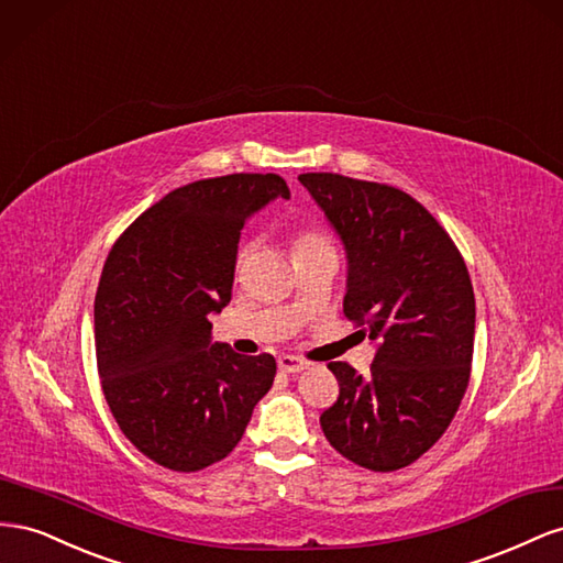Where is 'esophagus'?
Masks as SVG:
<instances>
[{
    "mask_svg": "<svg viewBox=\"0 0 563 563\" xmlns=\"http://www.w3.org/2000/svg\"><path fill=\"white\" fill-rule=\"evenodd\" d=\"M278 367L283 373H301V371H307L309 363L299 356H280Z\"/></svg>",
    "mask_w": 563,
    "mask_h": 563,
    "instance_id": "obj_1",
    "label": "esophagus"
}]
</instances>
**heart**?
Wrapping results in <instances>:
<instances>
[{
    "label": "heart",
    "mask_w": 563,
    "mask_h": 563,
    "mask_svg": "<svg viewBox=\"0 0 563 563\" xmlns=\"http://www.w3.org/2000/svg\"><path fill=\"white\" fill-rule=\"evenodd\" d=\"M325 245H330L328 238H325L323 233H320V231H316V229H309V227L299 229V231L292 235V252H295V254L309 252V250H316V247H325ZM245 254H247L245 247L238 252V264L245 260Z\"/></svg>",
    "instance_id": "heart-1"
}]
</instances>
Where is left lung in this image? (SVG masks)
Returning <instances> with one entry per match:
<instances>
[{
  "label": "left lung",
  "mask_w": 563,
  "mask_h": 563,
  "mask_svg": "<svg viewBox=\"0 0 563 563\" xmlns=\"http://www.w3.org/2000/svg\"><path fill=\"white\" fill-rule=\"evenodd\" d=\"M299 181L344 243V316L379 344L367 377L342 361L328 365L340 398L320 427L358 467L404 470L443 437L467 391L476 320L467 264L400 188L330 172Z\"/></svg>",
  "instance_id": "left-lung-1"
}]
</instances>
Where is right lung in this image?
I'll return each instance as SVG.
<instances>
[{
	"label": "right lung",
	"mask_w": 563,
	"mask_h": 563,
	"mask_svg": "<svg viewBox=\"0 0 563 563\" xmlns=\"http://www.w3.org/2000/svg\"><path fill=\"white\" fill-rule=\"evenodd\" d=\"M278 174H229L176 188L126 229L93 299L96 363L126 439L159 467L200 472L243 439L276 358L212 344L210 313L231 301L238 240Z\"/></svg>",
	"instance_id": "obj_1"
}]
</instances>
